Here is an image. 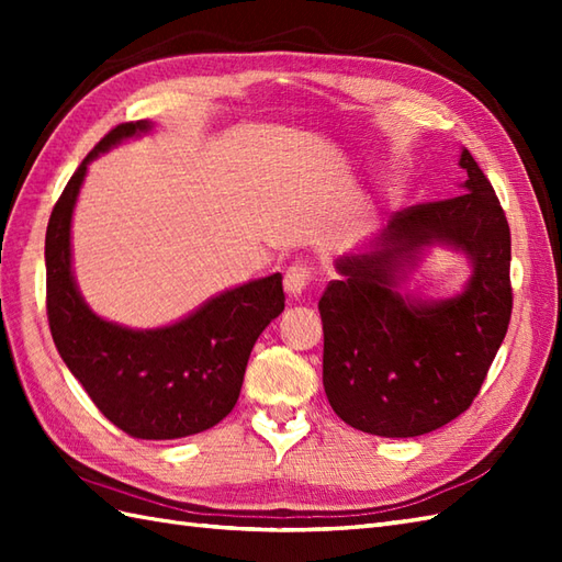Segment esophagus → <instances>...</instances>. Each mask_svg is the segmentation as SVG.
Masks as SVG:
<instances>
[{
  "mask_svg": "<svg viewBox=\"0 0 562 562\" xmlns=\"http://www.w3.org/2000/svg\"><path fill=\"white\" fill-rule=\"evenodd\" d=\"M308 282H312V268L304 266V262H296L284 274V292L290 296H300L308 288Z\"/></svg>",
  "mask_w": 562,
  "mask_h": 562,
  "instance_id": "obj_1",
  "label": "esophagus"
}]
</instances>
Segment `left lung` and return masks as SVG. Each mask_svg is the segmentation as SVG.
I'll return each mask as SVG.
<instances>
[{
    "label": "left lung",
    "instance_id": "1",
    "mask_svg": "<svg viewBox=\"0 0 562 562\" xmlns=\"http://www.w3.org/2000/svg\"><path fill=\"white\" fill-rule=\"evenodd\" d=\"M463 193L393 214L362 250L340 256L318 302L324 389L340 420L376 437H417L451 423L479 396L512 316L509 224L469 149ZM472 262L449 301L402 290L427 247Z\"/></svg>",
    "mask_w": 562,
    "mask_h": 562
}]
</instances>
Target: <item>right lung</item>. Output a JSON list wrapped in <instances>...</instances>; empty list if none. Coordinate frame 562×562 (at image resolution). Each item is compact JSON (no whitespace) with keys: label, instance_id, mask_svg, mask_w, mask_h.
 <instances>
[{"label":"right lung","instance_id":"add662e5","mask_svg":"<svg viewBox=\"0 0 562 562\" xmlns=\"http://www.w3.org/2000/svg\"><path fill=\"white\" fill-rule=\"evenodd\" d=\"M151 130L113 127L69 178L45 232L47 321L55 348L97 408L137 439H178L214 427L238 401L250 350L284 308L282 274L212 296L164 328H127L93 314L71 272V214L89 164Z\"/></svg>","mask_w":562,"mask_h":562}]
</instances>
